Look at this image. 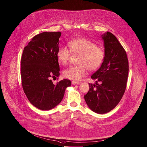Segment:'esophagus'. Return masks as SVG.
Instances as JSON below:
<instances>
[{
    "label": "esophagus",
    "mask_w": 147,
    "mask_h": 147,
    "mask_svg": "<svg viewBox=\"0 0 147 147\" xmlns=\"http://www.w3.org/2000/svg\"><path fill=\"white\" fill-rule=\"evenodd\" d=\"M71 83H72V84L75 85V84H80V83L79 82H76V81H72V82H71Z\"/></svg>",
    "instance_id": "obj_1"
}]
</instances>
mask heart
Segmentation results:
<instances>
[{
	"mask_svg": "<svg viewBox=\"0 0 147 147\" xmlns=\"http://www.w3.org/2000/svg\"><path fill=\"white\" fill-rule=\"evenodd\" d=\"M70 49L65 45L58 48L57 53L58 60L61 64H67L73 55H79L77 59V65L70 66L64 72V76L70 80H79L86 76L87 68L94 71L102 64L105 50L102 47L97 46L94 42L85 38H77L68 42Z\"/></svg>",
	"mask_w": 147,
	"mask_h": 147,
	"instance_id": "1",
	"label": "heart"
}]
</instances>
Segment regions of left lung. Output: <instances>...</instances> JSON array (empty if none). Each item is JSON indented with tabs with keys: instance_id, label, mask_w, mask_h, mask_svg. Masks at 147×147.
<instances>
[{
	"instance_id": "left-lung-1",
	"label": "left lung",
	"mask_w": 147,
	"mask_h": 147,
	"mask_svg": "<svg viewBox=\"0 0 147 147\" xmlns=\"http://www.w3.org/2000/svg\"><path fill=\"white\" fill-rule=\"evenodd\" d=\"M102 36L105 59L99 69L91 76L96 80V84L89 83V90L84 96L89 108L99 114L110 112L121 101L126 87L129 71L128 57L118 39L109 32Z\"/></svg>"
}]
</instances>
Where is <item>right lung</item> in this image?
Segmentation results:
<instances>
[{
	"instance_id": "obj_1",
	"label": "right lung",
	"mask_w": 147,
	"mask_h": 147,
	"mask_svg": "<svg viewBox=\"0 0 147 147\" xmlns=\"http://www.w3.org/2000/svg\"><path fill=\"white\" fill-rule=\"evenodd\" d=\"M61 35L60 32H44L34 36L22 55L23 89L29 101L40 110H50L59 104L65 89L71 84L67 79L56 84L51 80L60 75L57 53Z\"/></svg>"
}]
</instances>
